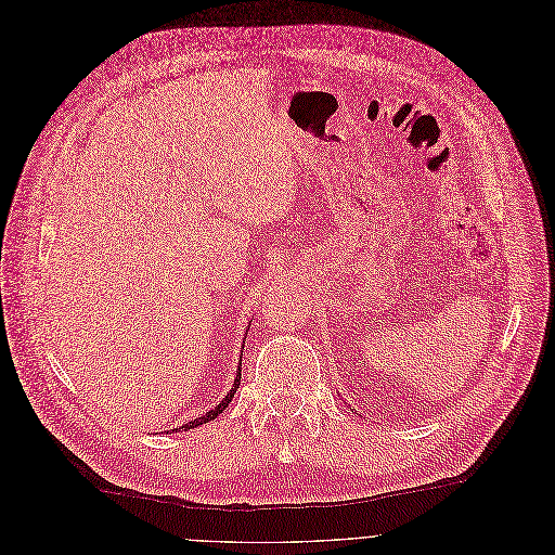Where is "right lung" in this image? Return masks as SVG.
<instances>
[{"mask_svg": "<svg viewBox=\"0 0 555 555\" xmlns=\"http://www.w3.org/2000/svg\"><path fill=\"white\" fill-rule=\"evenodd\" d=\"M242 365V363H240ZM240 380H242V367L237 370V376H235V383H233V387L228 389V395L219 401V405L217 408H212L210 412H206L204 416H199V418H194V421H190V423H185V426H181V428H177L179 433L181 430H190V428H197V426H204V423H208V421H212V418H217L225 408H228V403L233 401V397H235V392H237V387H240Z\"/></svg>", "mask_w": 555, "mask_h": 555, "instance_id": "1", "label": "right lung"}]
</instances>
